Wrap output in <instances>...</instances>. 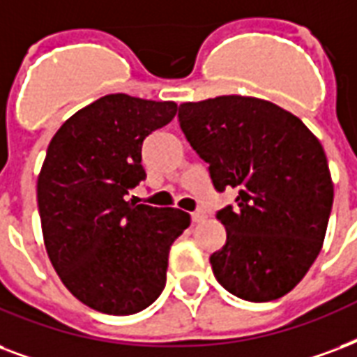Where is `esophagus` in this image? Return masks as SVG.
<instances>
[{"instance_id":"obj_1","label":"esophagus","mask_w":357,"mask_h":357,"mask_svg":"<svg viewBox=\"0 0 357 357\" xmlns=\"http://www.w3.org/2000/svg\"><path fill=\"white\" fill-rule=\"evenodd\" d=\"M190 219H192V222H202L204 219H206V213H202V211H195V213L190 215Z\"/></svg>"}]
</instances>
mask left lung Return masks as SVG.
Returning a JSON list of instances; mask_svg holds the SVG:
<instances>
[{"label": "left lung", "instance_id": "left-lung-1", "mask_svg": "<svg viewBox=\"0 0 357 357\" xmlns=\"http://www.w3.org/2000/svg\"><path fill=\"white\" fill-rule=\"evenodd\" d=\"M178 116L215 189L238 190V208L217 213L227 243L209 257L215 279L247 301L282 298L328 230L333 181L322 144L298 116L258 97L183 102Z\"/></svg>", "mask_w": 357, "mask_h": 357}]
</instances>
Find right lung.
<instances>
[{
  "instance_id": "add662e5",
  "label": "right lung",
  "mask_w": 357,
  "mask_h": 357,
  "mask_svg": "<svg viewBox=\"0 0 357 357\" xmlns=\"http://www.w3.org/2000/svg\"><path fill=\"white\" fill-rule=\"evenodd\" d=\"M176 112L174 100L105 95L73 114L48 144L37 178L46 252L67 290L95 311L135 314L165 288L170 247L190 215L127 195L146 178L144 138Z\"/></svg>"
}]
</instances>
